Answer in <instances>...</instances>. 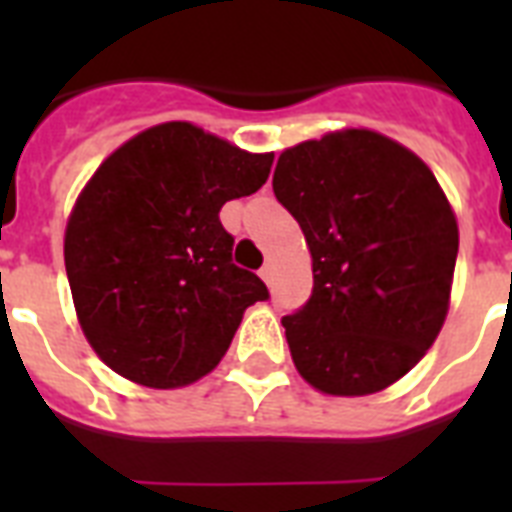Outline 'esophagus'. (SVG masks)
I'll use <instances>...</instances> for the list:
<instances>
[{
  "instance_id": "esophagus-1",
  "label": "esophagus",
  "mask_w": 512,
  "mask_h": 512,
  "mask_svg": "<svg viewBox=\"0 0 512 512\" xmlns=\"http://www.w3.org/2000/svg\"><path fill=\"white\" fill-rule=\"evenodd\" d=\"M260 279H263L265 284H271V281H273V268H271V265H263V268H260Z\"/></svg>"
}]
</instances>
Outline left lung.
I'll list each match as a JSON object with an SVG mask.
<instances>
[{"label":"left lung","mask_w":512,"mask_h":512,"mask_svg":"<svg viewBox=\"0 0 512 512\" xmlns=\"http://www.w3.org/2000/svg\"><path fill=\"white\" fill-rule=\"evenodd\" d=\"M273 193L303 228L313 295L284 316L289 353L327 396H369L417 366L444 327L457 217L420 156L364 127L281 151Z\"/></svg>","instance_id":"left-lung-1"}]
</instances>
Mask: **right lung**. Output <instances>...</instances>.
<instances>
[{
  "label": "right lung",
  "mask_w": 512,
  "mask_h": 512,
  "mask_svg": "<svg viewBox=\"0 0 512 512\" xmlns=\"http://www.w3.org/2000/svg\"><path fill=\"white\" fill-rule=\"evenodd\" d=\"M273 154H249L191 122L138 132L76 196L63 257L84 337L106 366L172 390L220 364L244 311L268 297L231 263L225 201L255 193Z\"/></svg>",
  "instance_id": "1"
}]
</instances>
